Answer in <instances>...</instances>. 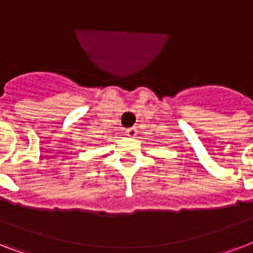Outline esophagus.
<instances>
[{"mask_svg":"<svg viewBox=\"0 0 253 253\" xmlns=\"http://www.w3.org/2000/svg\"><path fill=\"white\" fill-rule=\"evenodd\" d=\"M126 134H127V136L134 138V136H136V134H138V130H136V127H131V128H127Z\"/></svg>","mask_w":253,"mask_h":253,"instance_id":"34e87169","label":"esophagus"}]
</instances>
